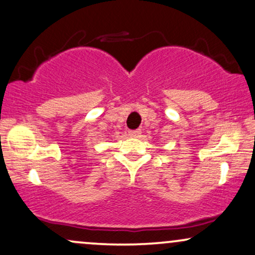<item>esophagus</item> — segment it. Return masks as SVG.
I'll return each instance as SVG.
<instances>
[{
	"instance_id": "1",
	"label": "esophagus",
	"mask_w": 255,
	"mask_h": 255,
	"mask_svg": "<svg viewBox=\"0 0 255 255\" xmlns=\"http://www.w3.org/2000/svg\"><path fill=\"white\" fill-rule=\"evenodd\" d=\"M141 134L140 129H135V130H128V135L131 137H137Z\"/></svg>"
}]
</instances>
